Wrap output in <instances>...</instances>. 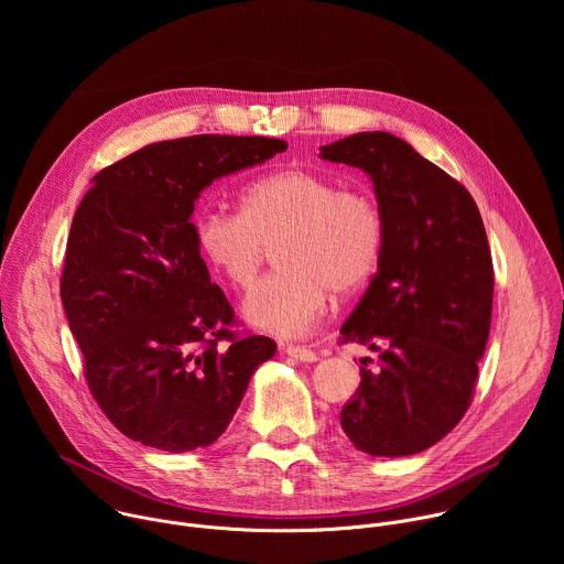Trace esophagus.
<instances>
[{"label":"esophagus","instance_id":"obj_1","mask_svg":"<svg viewBox=\"0 0 564 564\" xmlns=\"http://www.w3.org/2000/svg\"><path fill=\"white\" fill-rule=\"evenodd\" d=\"M283 350H285L290 357L299 359V361H307V364L316 361V352H314V350H310V348H305V346H294V344H288Z\"/></svg>","mask_w":564,"mask_h":564}]
</instances>
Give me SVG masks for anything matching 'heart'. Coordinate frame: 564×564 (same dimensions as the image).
I'll use <instances>...</instances> for the list:
<instances>
[{"instance_id":"heart-1","label":"heart","mask_w":564,"mask_h":564,"mask_svg":"<svg viewBox=\"0 0 564 564\" xmlns=\"http://www.w3.org/2000/svg\"><path fill=\"white\" fill-rule=\"evenodd\" d=\"M238 209L198 212L196 248L229 288L248 290L276 243L279 270L240 307L248 324L268 335L310 333L328 307L330 290L348 294L364 285L383 250L379 203L318 172L263 174L240 194Z\"/></svg>"}]
</instances>
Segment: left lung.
<instances>
[{
	"label": "left lung",
	"mask_w": 564,
	"mask_h": 564,
	"mask_svg": "<svg viewBox=\"0 0 564 564\" xmlns=\"http://www.w3.org/2000/svg\"><path fill=\"white\" fill-rule=\"evenodd\" d=\"M318 155L370 176L386 227L377 274L341 326L344 341L379 352V364L361 359L341 429L375 457L422 453L464 417L489 341L485 223L466 187L392 133H352Z\"/></svg>",
	"instance_id": "obj_1"
}]
</instances>
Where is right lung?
<instances>
[{"mask_svg": "<svg viewBox=\"0 0 564 564\" xmlns=\"http://www.w3.org/2000/svg\"><path fill=\"white\" fill-rule=\"evenodd\" d=\"M288 149L263 135L163 140L102 170L79 203L59 283L98 406L127 437L167 453L214 444L270 337H236L209 281L194 203L216 178Z\"/></svg>", "mask_w": 564, "mask_h": 564, "instance_id": "add662e5", "label": "right lung"}]
</instances>
